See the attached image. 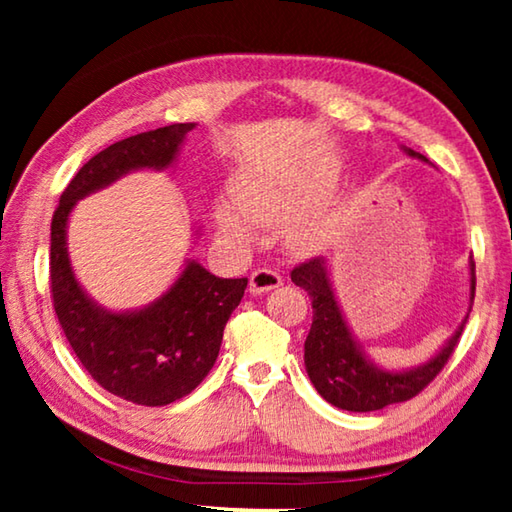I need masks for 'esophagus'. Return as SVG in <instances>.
Listing matches in <instances>:
<instances>
[{
	"label": "esophagus",
	"instance_id": "1",
	"mask_svg": "<svg viewBox=\"0 0 512 512\" xmlns=\"http://www.w3.org/2000/svg\"><path fill=\"white\" fill-rule=\"evenodd\" d=\"M282 284V275L277 271H271V268H255L253 273H250V293H266L271 289H277Z\"/></svg>",
	"mask_w": 512,
	"mask_h": 512
}]
</instances>
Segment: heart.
<instances>
[{"label": "heart", "mask_w": 512, "mask_h": 512, "mask_svg": "<svg viewBox=\"0 0 512 512\" xmlns=\"http://www.w3.org/2000/svg\"><path fill=\"white\" fill-rule=\"evenodd\" d=\"M327 183L311 176H291V173L262 171L253 173L237 185V205L221 207L216 212L221 230L239 241L255 237L253 223L280 225L289 223V241L296 248H311L323 239L325 223L316 214L307 212L320 196L325 194Z\"/></svg>", "instance_id": "heart-1"}]
</instances>
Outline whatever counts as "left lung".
<instances>
[{"instance_id": "1", "label": "left lung", "mask_w": 512, "mask_h": 512, "mask_svg": "<svg viewBox=\"0 0 512 512\" xmlns=\"http://www.w3.org/2000/svg\"><path fill=\"white\" fill-rule=\"evenodd\" d=\"M409 155L420 160H427L424 155L409 149ZM291 280L296 287L305 289L311 298V329L305 341V368L323 400L339 406L343 411L366 413L379 411L388 404L406 402L422 393L445 363L452 357L458 339H461L465 320L456 334L447 341L436 357L429 359L424 366L404 372H391L377 368L366 354L361 352L359 343L354 341L348 323L339 309V302L334 298L332 282H329L327 264L323 257L307 259L291 271ZM476 275L474 259H470V302H474Z\"/></svg>"}]
</instances>
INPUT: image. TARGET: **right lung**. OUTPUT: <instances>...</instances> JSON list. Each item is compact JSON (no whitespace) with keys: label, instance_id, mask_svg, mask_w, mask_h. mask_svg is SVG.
<instances>
[{"label":"right lung","instance_id":"obj_1","mask_svg":"<svg viewBox=\"0 0 512 512\" xmlns=\"http://www.w3.org/2000/svg\"><path fill=\"white\" fill-rule=\"evenodd\" d=\"M196 124H171L110 144L69 180L51 219L49 280L58 323L83 368L108 393L164 406L201 384L219 357L223 329L248 277L223 280L194 259L162 298L140 311H106L85 296L67 255V219L76 201L135 169H167Z\"/></svg>","mask_w":512,"mask_h":512}]
</instances>
